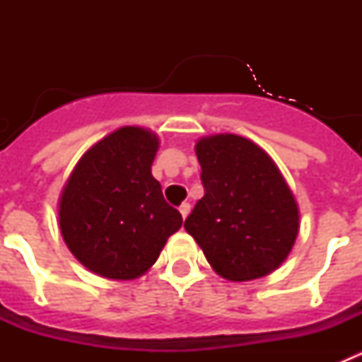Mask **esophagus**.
<instances>
[{
    "label": "esophagus",
    "mask_w": 362,
    "mask_h": 362,
    "mask_svg": "<svg viewBox=\"0 0 362 362\" xmlns=\"http://www.w3.org/2000/svg\"><path fill=\"white\" fill-rule=\"evenodd\" d=\"M179 212H181V216H183V219H187V216L190 214V203H181V206H179Z\"/></svg>",
    "instance_id": "obj_1"
}]
</instances>
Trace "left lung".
<instances>
[{
    "label": "left lung",
    "instance_id": "left-lung-1",
    "mask_svg": "<svg viewBox=\"0 0 362 362\" xmlns=\"http://www.w3.org/2000/svg\"><path fill=\"white\" fill-rule=\"evenodd\" d=\"M204 196L185 221L221 277L252 281L288 257L299 232V209L272 158L235 134L196 145Z\"/></svg>",
    "mask_w": 362,
    "mask_h": 362
}]
</instances>
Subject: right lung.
I'll return each mask as SVG.
<instances>
[{
    "label": "right lung",
    "instance_id": "right-lung-1",
    "mask_svg": "<svg viewBox=\"0 0 362 362\" xmlns=\"http://www.w3.org/2000/svg\"><path fill=\"white\" fill-rule=\"evenodd\" d=\"M159 139L123 127L83 153L59 197V228L79 263L107 279H136L183 217L152 175Z\"/></svg>",
    "mask_w": 362,
    "mask_h": 362
}]
</instances>
